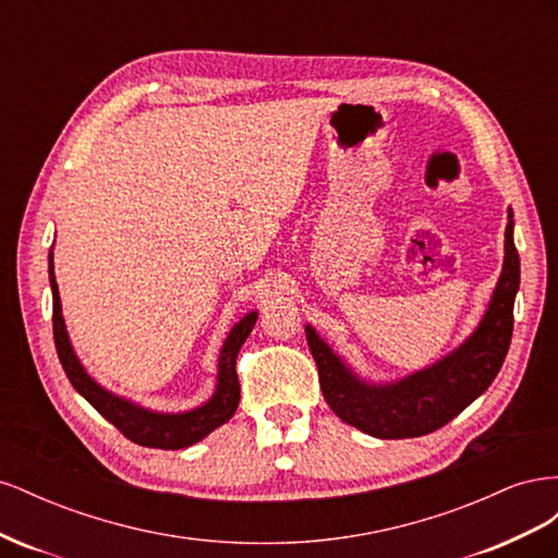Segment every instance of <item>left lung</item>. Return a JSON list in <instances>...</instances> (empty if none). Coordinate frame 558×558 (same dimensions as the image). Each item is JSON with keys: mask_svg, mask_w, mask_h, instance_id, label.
Listing matches in <instances>:
<instances>
[{"mask_svg": "<svg viewBox=\"0 0 558 558\" xmlns=\"http://www.w3.org/2000/svg\"><path fill=\"white\" fill-rule=\"evenodd\" d=\"M517 291L519 253L514 214L508 209L502 269L492 300L475 330L433 365L391 381L367 379L307 324V344L330 410L379 440H404L442 428L492 386L502 367L512 340Z\"/></svg>", "mask_w": 558, "mask_h": 558, "instance_id": "1", "label": "left lung"}]
</instances>
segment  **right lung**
Wrapping results in <instances>:
<instances>
[{
  "label": "right lung",
  "mask_w": 558,
  "mask_h": 558,
  "mask_svg": "<svg viewBox=\"0 0 558 558\" xmlns=\"http://www.w3.org/2000/svg\"><path fill=\"white\" fill-rule=\"evenodd\" d=\"M48 281L50 293H53V337L64 375L72 381L76 391L86 398L109 424L121 430L128 440L154 449H185L199 440H205L209 433H214L218 426H223L226 421H230L232 414L238 412L240 379L238 369H234V361H238V353L246 342L248 332L256 326L258 310L246 312L238 324L230 328L228 337L223 340L216 363L214 393L193 410L158 412L109 391V388H105L95 377H90L88 369L83 367L72 347L70 332H66L64 326L62 302L53 269V246H50L48 253Z\"/></svg>",
  "instance_id": "right-lung-1"
}]
</instances>
